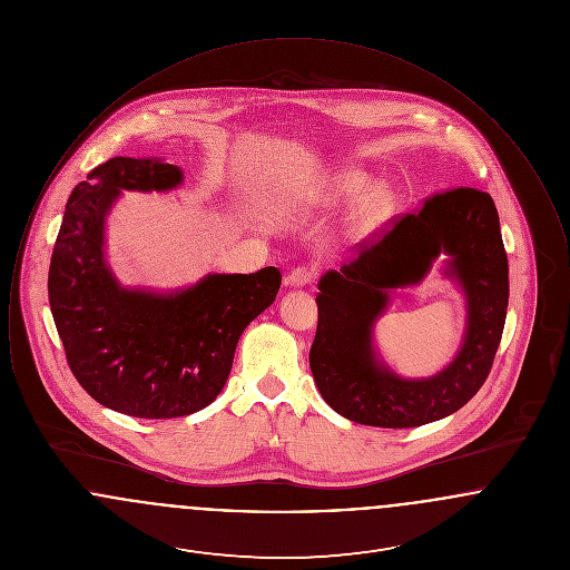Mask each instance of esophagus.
Segmentation results:
<instances>
[{"instance_id":"34e87169","label":"esophagus","mask_w":570,"mask_h":570,"mask_svg":"<svg viewBox=\"0 0 570 570\" xmlns=\"http://www.w3.org/2000/svg\"><path fill=\"white\" fill-rule=\"evenodd\" d=\"M314 277H316V272L312 269V267H297V269H293V272L288 273V277H286V284H291V286H307V284H312L314 282Z\"/></svg>"}]
</instances>
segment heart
<instances>
[{
	"mask_svg": "<svg viewBox=\"0 0 570 570\" xmlns=\"http://www.w3.org/2000/svg\"><path fill=\"white\" fill-rule=\"evenodd\" d=\"M367 188H370L367 177H363L358 173H344L326 186L323 194H321V200L325 205H340V203H348V200H354V198L361 196V200L354 209V226L356 228H367L370 224H374L382 216V212L386 207L384 191H367L366 196L363 197L362 194Z\"/></svg>",
	"mask_w": 570,
	"mask_h": 570,
	"instance_id": "1",
	"label": "heart"
}]
</instances>
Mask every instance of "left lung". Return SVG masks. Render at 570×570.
<instances>
[{
    "label": "left lung",
    "mask_w": 570,
    "mask_h": 570,
    "mask_svg": "<svg viewBox=\"0 0 570 570\" xmlns=\"http://www.w3.org/2000/svg\"><path fill=\"white\" fill-rule=\"evenodd\" d=\"M444 250L469 321L459 356L432 380L407 381L373 354L371 326L387 291L417 283ZM309 367L326 404L361 425L419 428L465 406L488 380L509 307V261L488 191H440L356 245V258L318 282Z\"/></svg>",
    "instance_id": "1"
}]
</instances>
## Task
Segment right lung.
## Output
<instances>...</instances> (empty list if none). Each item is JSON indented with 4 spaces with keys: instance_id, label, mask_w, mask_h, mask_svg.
I'll use <instances>...</instances> for the list:
<instances>
[{
    "instance_id": "obj_1",
    "label": "right lung",
    "mask_w": 570,
    "mask_h": 570,
    "mask_svg": "<svg viewBox=\"0 0 570 570\" xmlns=\"http://www.w3.org/2000/svg\"><path fill=\"white\" fill-rule=\"evenodd\" d=\"M184 181L158 158H110L68 198L49 267V303L68 365L102 406L175 419L224 389L237 342L279 291L282 273H212L177 293L124 288L105 258V224L121 190L166 191Z\"/></svg>"
}]
</instances>
